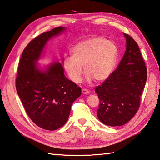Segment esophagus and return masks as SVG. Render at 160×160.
I'll use <instances>...</instances> for the list:
<instances>
[{
    "instance_id": "obj_1",
    "label": "esophagus",
    "mask_w": 160,
    "mask_h": 160,
    "mask_svg": "<svg viewBox=\"0 0 160 160\" xmlns=\"http://www.w3.org/2000/svg\"><path fill=\"white\" fill-rule=\"evenodd\" d=\"M82 93L83 94H89V91L88 89L84 88V89H82Z\"/></svg>"
}]
</instances>
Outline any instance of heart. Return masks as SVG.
<instances>
[{"label": "heart", "mask_w": 160, "mask_h": 160, "mask_svg": "<svg viewBox=\"0 0 160 160\" xmlns=\"http://www.w3.org/2000/svg\"><path fill=\"white\" fill-rule=\"evenodd\" d=\"M115 43L103 37H94L77 43L72 50V56L63 62V68L72 82L79 83L84 71L89 82L105 80L114 69L118 58Z\"/></svg>", "instance_id": "b5f03b06"}]
</instances>
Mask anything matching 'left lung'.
<instances>
[{"instance_id": "left-lung-1", "label": "left lung", "mask_w": 160, "mask_h": 160, "mask_svg": "<svg viewBox=\"0 0 160 160\" xmlns=\"http://www.w3.org/2000/svg\"><path fill=\"white\" fill-rule=\"evenodd\" d=\"M127 48L118 68L95 88L100 103L97 117L111 127L122 126L136 115L147 80V68L140 49L129 35L124 33Z\"/></svg>"}]
</instances>
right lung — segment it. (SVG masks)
I'll use <instances>...</instances> for the list:
<instances>
[{"label": "right lung", "instance_id": "right-lung-1", "mask_svg": "<svg viewBox=\"0 0 160 160\" xmlns=\"http://www.w3.org/2000/svg\"><path fill=\"white\" fill-rule=\"evenodd\" d=\"M57 27L30 41L20 59L16 77V89L28 117L40 128L57 130L67 122L72 103L81 95V88L63 74L59 62L45 71L36 67L42 49L50 38L62 33Z\"/></svg>", "mask_w": 160, "mask_h": 160}]
</instances>
